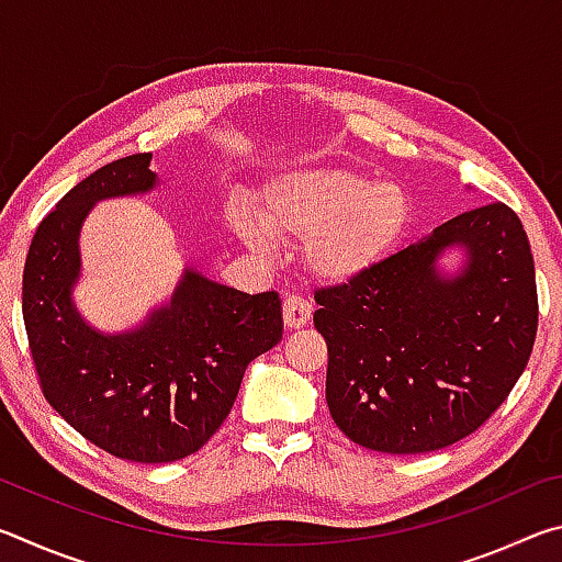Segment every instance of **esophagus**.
Returning <instances> with one entry per match:
<instances>
[{
  "label": "esophagus",
  "mask_w": 562,
  "mask_h": 562,
  "mask_svg": "<svg viewBox=\"0 0 562 562\" xmlns=\"http://www.w3.org/2000/svg\"><path fill=\"white\" fill-rule=\"evenodd\" d=\"M282 317H284V327L288 329L304 327L312 317V302L297 297V294H290L282 304Z\"/></svg>",
  "instance_id": "obj_1"
}]
</instances>
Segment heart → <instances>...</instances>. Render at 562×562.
<instances>
[{
  "label": "heart",
  "mask_w": 562,
  "mask_h": 562,
  "mask_svg": "<svg viewBox=\"0 0 562 562\" xmlns=\"http://www.w3.org/2000/svg\"><path fill=\"white\" fill-rule=\"evenodd\" d=\"M412 217V195L394 180L347 166H312L268 178L255 213L235 207L227 223L237 240L258 252L270 240L302 243L312 278L347 284L392 258Z\"/></svg>",
  "instance_id": "1"
}]
</instances>
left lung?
Returning <instances> with one entry per match:
<instances>
[{
    "label": "left lung",
    "mask_w": 562,
    "mask_h": 562,
    "mask_svg": "<svg viewBox=\"0 0 562 562\" xmlns=\"http://www.w3.org/2000/svg\"><path fill=\"white\" fill-rule=\"evenodd\" d=\"M315 300L329 414L384 453L436 451L479 429L516 386L538 329L528 235L503 203L451 217Z\"/></svg>",
    "instance_id": "obj_1"
}]
</instances>
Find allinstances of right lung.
I'll return each mask as SVG.
<instances>
[{"instance_id":"obj_1","label":"right lung","mask_w":562,"mask_h":562,"mask_svg":"<svg viewBox=\"0 0 562 562\" xmlns=\"http://www.w3.org/2000/svg\"><path fill=\"white\" fill-rule=\"evenodd\" d=\"M150 154L76 183L36 227L22 312L46 402L119 459L168 463L195 453L231 414L247 364L282 339L278 292L247 294L193 265L136 327L103 331L81 315V227L93 205L154 193Z\"/></svg>"}]
</instances>
